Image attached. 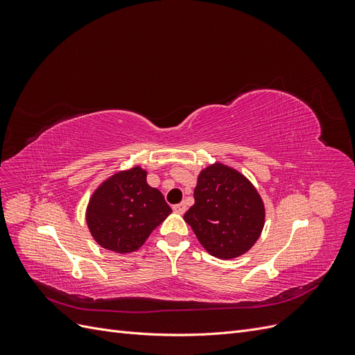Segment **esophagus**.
I'll return each instance as SVG.
<instances>
[{
	"label": "esophagus",
	"mask_w": 355,
	"mask_h": 355,
	"mask_svg": "<svg viewBox=\"0 0 355 355\" xmlns=\"http://www.w3.org/2000/svg\"><path fill=\"white\" fill-rule=\"evenodd\" d=\"M173 210L178 214H184L185 210H187V204L185 202H179V204H176V206H173Z\"/></svg>",
	"instance_id": "obj_1"
}]
</instances>
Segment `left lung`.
<instances>
[{
	"instance_id": "obj_1",
	"label": "left lung",
	"mask_w": 355,
	"mask_h": 355,
	"mask_svg": "<svg viewBox=\"0 0 355 355\" xmlns=\"http://www.w3.org/2000/svg\"><path fill=\"white\" fill-rule=\"evenodd\" d=\"M196 204L184 219L211 256L232 259L261 237L265 207L259 192L240 171L214 163L198 175Z\"/></svg>"
}]
</instances>
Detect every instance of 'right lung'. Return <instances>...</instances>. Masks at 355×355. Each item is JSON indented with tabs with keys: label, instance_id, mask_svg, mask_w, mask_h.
<instances>
[{
	"label": "right lung",
	"instance_id": "add662e5",
	"mask_svg": "<svg viewBox=\"0 0 355 355\" xmlns=\"http://www.w3.org/2000/svg\"><path fill=\"white\" fill-rule=\"evenodd\" d=\"M171 209L163 194L146 184L139 166L118 171L93 192L85 220L99 245L116 253L137 250Z\"/></svg>",
	"mask_w": 355,
	"mask_h": 355
}]
</instances>
